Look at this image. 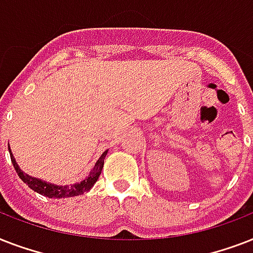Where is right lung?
<instances>
[{"instance_id": "add662e5", "label": "right lung", "mask_w": 253, "mask_h": 253, "mask_svg": "<svg viewBox=\"0 0 253 253\" xmlns=\"http://www.w3.org/2000/svg\"><path fill=\"white\" fill-rule=\"evenodd\" d=\"M106 154L107 151H105V152L101 155V158L98 159V162L95 163V166L93 167L90 174L87 176V178H85L84 181H81L80 184L71 185V186H57V185L47 184L44 181L34 178V177L26 174V173H23L21 169H19L18 164L15 163V159H14L13 154H11V151H10V158H11V163H13L14 169H15V172L18 173V176L21 177V180L23 181L25 184L29 185V188L33 189L34 192L39 193L42 196L48 197V198H65V197L81 196V194H84L85 192H87V190L95 184V181L98 180L99 174H101V170H102L103 160H105Z\"/></svg>"}]
</instances>
